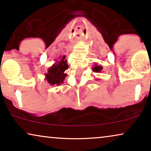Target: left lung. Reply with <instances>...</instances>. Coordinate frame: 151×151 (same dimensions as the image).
I'll return each instance as SVG.
<instances>
[{"label":"left lung","mask_w":151,"mask_h":151,"mask_svg":"<svg viewBox=\"0 0 151 151\" xmlns=\"http://www.w3.org/2000/svg\"><path fill=\"white\" fill-rule=\"evenodd\" d=\"M102 69H103V67L102 66H99L97 65L96 63L95 64L94 66H93L92 67V70L94 72H96V73H100V72L102 71Z\"/></svg>","instance_id":"left-lung-1"}]
</instances>
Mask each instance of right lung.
<instances>
[{
	"label": "right lung",
	"mask_w": 151,
	"mask_h": 151,
	"mask_svg": "<svg viewBox=\"0 0 151 151\" xmlns=\"http://www.w3.org/2000/svg\"><path fill=\"white\" fill-rule=\"evenodd\" d=\"M60 60H57L48 69L47 73H45V80L50 85H61L64 82L67 74L65 71L68 69L67 60L66 56H60Z\"/></svg>",
	"instance_id": "1"
}]
</instances>
